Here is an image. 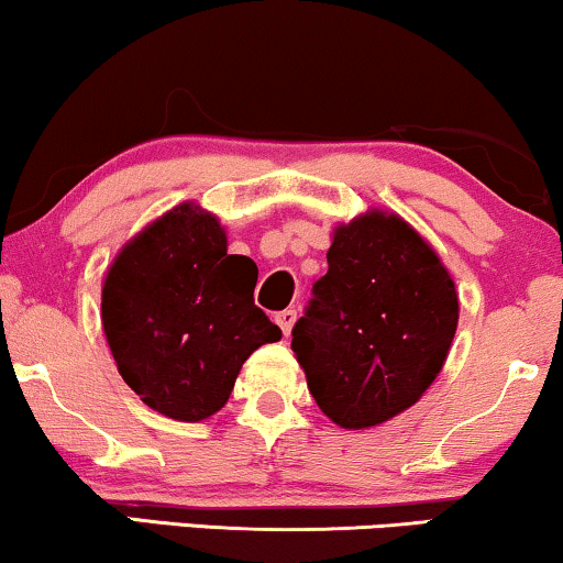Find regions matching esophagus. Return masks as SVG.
<instances>
[{
  "instance_id": "obj_1",
  "label": "esophagus",
  "mask_w": 563,
  "mask_h": 563,
  "mask_svg": "<svg viewBox=\"0 0 563 563\" xmlns=\"http://www.w3.org/2000/svg\"><path fill=\"white\" fill-rule=\"evenodd\" d=\"M275 322H277V327H280V330H283V334H290V330H294V324H296V311H294V309L277 311Z\"/></svg>"
}]
</instances>
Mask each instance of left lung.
<instances>
[{"label":"left lung","instance_id":"8db88e82","mask_svg":"<svg viewBox=\"0 0 563 563\" xmlns=\"http://www.w3.org/2000/svg\"><path fill=\"white\" fill-rule=\"evenodd\" d=\"M327 265L290 347L324 416L340 429H372L416 405L439 376L457 330V290L395 212L338 225Z\"/></svg>","mask_w":563,"mask_h":563}]
</instances>
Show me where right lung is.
I'll return each mask as SVG.
<instances>
[{
    "label": "right lung",
    "instance_id": "obj_1",
    "mask_svg": "<svg viewBox=\"0 0 563 563\" xmlns=\"http://www.w3.org/2000/svg\"><path fill=\"white\" fill-rule=\"evenodd\" d=\"M257 265L229 254L216 216L184 202L142 229L103 280L101 319L140 400L197 423L229 402L244 361L283 338L254 306Z\"/></svg>",
    "mask_w": 563,
    "mask_h": 563
}]
</instances>
